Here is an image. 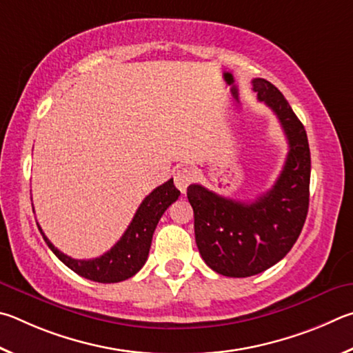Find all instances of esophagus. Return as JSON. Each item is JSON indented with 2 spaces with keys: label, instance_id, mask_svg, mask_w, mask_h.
Segmentation results:
<instances>
[{
  "label": "esophagus",
  "instance_id": "1",
  "mask_svg": "<svg viewBox=\"0 0 353 353\" xmlns=\"http://www.w3.org/2000/svg\"><path fill=\"white\" fill-rule=\"evenodd\" d=\"M194 176L195 175L192 170L188 169V167H183V169L176 170L173 181H175V186L181 190V194H186L189 184L194 181Z\"/></svg>",
  "mask_w": 353,
  "mask_h": 353
}]
</instances>
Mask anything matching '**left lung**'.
<instances>
[{
  "label": "left lung",
  "instance_id": "obj_1",
  "mask_svg": "<svg viewBox=\"0 0 353 353\" xmlns=\"http://www.w3.org/2000/svg\"><path fill=\"white\" fill-rule=\"evenodd\" d=\"M257 99L274 111L288 154L273 188L243 203L190 184L195 242L209 268L228 277L262 273L293 248L305 223L310 195V148L305 128L282 92L265 79L252 80Z\"/></svg>",
  "mask_w": 353,
  "mask_h": 353
}]
</instances>
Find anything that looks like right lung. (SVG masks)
<instances>
[{
  "mask_svg": "<svg viewBox=\"0 0 353 353\" xmlns=\"http://www.w3.org/2000/svg\"><path fill=\"white\" fill-rule=\"evenodd\" d=\"M178 196H180V190L173 186V180L161 184L141 203L132 223L128 225L127 231L117 240L113 248L101 257L90 259V261H80V259H72L63 254L49 242L40 226L39 230L54 254L74 273L85 277V279L101 283L121 282L134 276L144 267L148 251H150L154 228H157L159 219L163 217L165 209L173 201H176Z\"/></svg>",
  "mask_w": 353,
  "mask_h": 353,
  "instance_id": "obj_1",
  "label": "right lung"
}]
</instances>
